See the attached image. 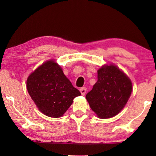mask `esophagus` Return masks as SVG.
I'll return each mask as SVG.
<instances>
[{
	"label": "esophagus",
	"instance_id": "obj_1",
	"mask_svg": "<svg viewBox=\"0 0 156 156\" xmlns=\"http://www.w3.org/2000/svg\"><path fill=\"white\" fill-rule=\"evenodd\" d=\"M80 91L81 94L83 95V96H84V95H85L86 92H87V89L85 87H82L80 89Z\"/></svg>",
	"mask_w": 156,
	"mask_h": 156
}]
</instances>
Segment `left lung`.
Listing matches in <instances>:
<instances>
[{
	"label": "left lung",
	"instance_id": "left-lung-1",
	"mask_svg": "<svg viewBox=\"0 0 156 156\" xmlns=\"http://www.w3.org/2000/svg\"><path fill=\"white\" fill-rule=\"evenodd\" d=\"M131 91V81L125 73L114 65H104L98 70V81L86 98L98 117L107 119L120 112Z\"/></svg>",
	"mask_w": 156,
	"mask_h": 156
}]
</instances>
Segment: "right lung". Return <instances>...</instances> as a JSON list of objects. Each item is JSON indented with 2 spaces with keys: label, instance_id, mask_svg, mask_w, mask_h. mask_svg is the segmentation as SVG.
I'll use <instances>...</instances> for the list:
<instances>
[{
  "label": "right lung",
  "instance_id": "add662e5",
  "mask_svg": "<svg viewBox=\"0 0 156 156\" xmlns=\"http://www.w3.org/2000/svg\"><path fill=\"white\" fill-rule=\"evenodd\" d=\"M27 89L38 109L51 118L61 117L81 95L54 60H47L29 76Z\"/></svg>",
  "mask_w": 156,
  "mask_h": 156
}]
</instances>
